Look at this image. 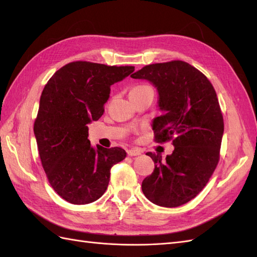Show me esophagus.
<instances>
[{
  "label": "esophagus",
  "instance_id": "obj_1",
  "mask_svg": "<svg viewBox=\"0 0 257 257\" xmlns=\"http://www.w3.org/2000/svg\"><path fill=\"white\" fill-rule=\"evenodd\" d=\"M127 154L129 157H136V156H139L143 154V151H141L140 149H137V148H133V149L127 150Z\"/></svg>",
  "mask_w": 257,
  "mask_h": 257
}]
</instances>
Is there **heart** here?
<instances>
[{"label": "heart", "mask_w": 257, "mask_h": 257, "mask_svg": "<svg viewBox=\"0 0 257 257\" xmlns=\"http://www.w3.org/2000/svg\"><path fill=\"white\" fill-rule=\"evenodd\" d=\"M146 87L148 86H138V87H135V88L133 90H136V89H141V88H146Z\"/></svg>", "instance_id": "obj_1"}]
</instances>
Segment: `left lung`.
Returning a JSON list of instances; mask_svg holds the SVG:
<instances>
[{
  "mask_svg": "<svg viewBox=\"0 0 257 257\" xmlns=\"http://www.w3.org/2000/svg\"><path fill=\"white\" fill-rule=\"evenodd\" d=\"M132 77L157 88L162 114L152 122L155 139L174 146L166 160L147 152L156 166L143 192L157 205L180 206L201 192L219 163L224 122L216 92L200 70L182 61L151 64Z\"/></svg>",
  "mask_w": 257,
  "mask_h": 257,
  "instance_id": "8db88e82",
  "label": "left lung"
}]
</instances>
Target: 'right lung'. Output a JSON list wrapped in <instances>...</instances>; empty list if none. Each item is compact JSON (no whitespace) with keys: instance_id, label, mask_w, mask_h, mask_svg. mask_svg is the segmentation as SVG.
<instances>
[{"instance_id":"obj_1","label":"right lung","mask_w":257,"mask_h":257,"mask_svg":"<svg viewBox=\"0 0 257 257\" xmlns=\"http://www.w3.org/2000/svg\"><path fill=\"white\" fill-rule=\"evenodd\" d=\"M134 70V66L73 62L58 69L43 89L34 122L38 154L52 188L69 203L99 199L111 167L127 156L118 147L94 148L87 124L102 116L110 86Z\"/></svg>"}]
</instances>
